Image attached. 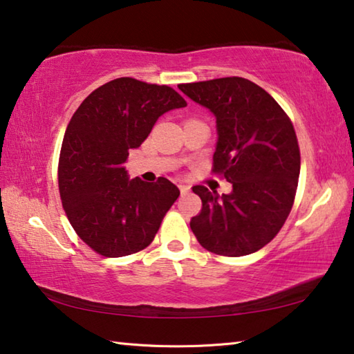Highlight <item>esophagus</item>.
I'll return each mask as SVG.
<instances>
[{
    "label": "esophagus",
    "mask_w": 354,
    "mask_h": 354,
    "mask_svg": "<svg viewBox=\"0 0 354 354\" xmlns=\"http://www.w3.org/2000/svg\"><path fill=\"white\" fill-rule=\"evenodd\" d=\"M179 190H181V194H187V192H190V185L185 184V183H179Z\"/></svg>",
    "instance_id": "obj_1"
}]
</instances>
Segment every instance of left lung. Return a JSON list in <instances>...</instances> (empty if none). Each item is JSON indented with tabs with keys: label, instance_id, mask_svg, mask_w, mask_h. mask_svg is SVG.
<instances>
[{
	"label": "left lung",
	"instance_id": "1",
	"mask_svg": "<svg viewBox=\"0 0 354 354\" xmlns=\"http://www.w3.org/2000/svg\"><path fill=\"white\" fill-rule=\"evenodd\" d=\"M185 97L217 123L214 171L232 184L218 195L194 190L203 207L190 227L201 247L221 256H247L278 234L289 215L299 176V148L289 117L262 87L245 77L181 84Z\"/></svg>",
	"mask_w": 354,
	"mask_h": 354
}]
</instances>
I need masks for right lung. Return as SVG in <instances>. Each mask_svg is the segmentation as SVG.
<instances>
[{
  "label": "right lung",
  "mask_w": 354,
  "mask_h": 354,
  "mask_svg": "<svg viewBox=\"0 0 354 354\" xmlns=\"http://www.w3.org/2000/svg\"><path fill=\"white\" fill-rule=\"evenodd\" d=\"M185 106L169 86L118 77L73 113L59 158V192L76 234L97 253L122 257L153 242L179 189L167 178L131 179L124 162L160 115Z\"/></svg>",
  "instance_id": "obj_1"
}]
</instances>
